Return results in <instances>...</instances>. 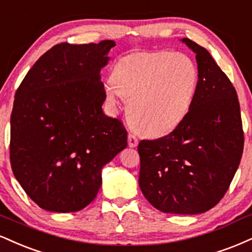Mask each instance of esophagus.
Listing matches in <instances>:
<instances>
[{
  "instance_id": "34e87169",
  "label": "esophagus",
  "mask_w": 252,
  "mask_h": 252,
  "mask_svg": "<svg viewBox=\"0 0 252 252\" xmlns=\"http://www.w3.org/2000/svg\"><path fill=\"white\" fill-rule=\"evenodd\" d=\"M128 144L130 148H136L138 145V139L137 137H135L134 135L129 134L128 135Z\"/></svg>"
}]
</instances>
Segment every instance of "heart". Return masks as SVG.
I'll return each instance as SVG.
<instances>
[{
  "label": "heart",
  "instance_id": "heart-1",
  "mask_svg": "<svg viewBox=\"0 0 252 252\" xmlns=\"http://www.w3.org/2000/svg\"><path fill=\"white\" fill-rule=\"evenodd\" d=\"M197 88L195 62L184 54L162 50L121 57L104 92L111 108L117 105L118 96L126 99L132 128L148 136H163L189 114Z\"/></svg>",
  "mask_w": 252,
  "mask_h": 252
}]
</instances>
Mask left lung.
Segmentation results:
<instances>
[{"instance_id": "obj_1", "label": "left lung", "mask_w": 252, "mask_h": 252, "mask_svg": "<svg viewBox=\"0 0 252 252\" xmlns=\"http://www.w3.org/2000/svg\"><path fill=\"white\" fill-rule=\"evenodd\" d=\"M198 88L192 107L170 134L138 144V184L148 202L166 214L196 215L214 208L237 171L244 147L237 93L210 53L189 38Z\"/></svg>"}]
</instances>
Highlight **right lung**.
Returning <instances> with one entry per match:
<instances>
[{
	"label": "right lung",
	"instance_id": "add662e5",
	"mask_svg": "<svg viewBox=\"0 0 252 252\" xmlns=\"http://www.w3.org/2000/svg\"><path fill=\"white\" fill-rule=\"evenodd\" d=\"M110 39L56 44L43 54L15 94L10 162L15 178L39 208L76 213L95 198L102 169L128 145L116 118L103 113L99 72Z\"/></svg>",
	"mask_w": 252,
	"mask_h": 252
}]
</instances>
